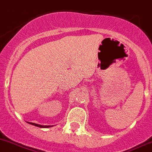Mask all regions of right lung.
Listing matches in <instances>:
<instances>
[{"label":"right lung","instance_id":"add662e5","mask_svg":"<svg viewBox=\"0 0 152 152\" xmlns=\"http://www.w3.org/2000/svg\"><path fill=\"white\" fill-rule=\"evenodd\" d=\"M28 124H32V125L35 126L40 127V128H48V127H51V126H43V125H39V124H35V123H30V122H28Z\"/></svg>","mask_w":152,"mask_h":152}]
</instances>
